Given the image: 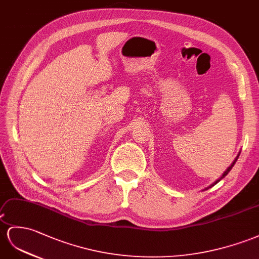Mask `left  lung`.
Instances as JSON below:
<instances>
[{
	"label": "left lung",
	"mask_w": 259,
	"mask_h": 259,
	"mask_svg": "<svg viewBox=\"0 0 259 259\" xmlns=\"http://www.w3.org/2000/svg\"><path fill=\"white\" fill-rule=\"evenodd\" d=\"M240 153H241V152H240ZM240 153H238V154H237V156H236V157H235V160H234V161H233V163H232V164H231V165H230V166H229V167H228V168H227V170H225V171H224V173H223V174H222V176H221V177H220V178H219V180H217V181H215V182H214V183H213V184H211V185H210V186H209V187H207V188H205V189H209V188H211V187H212V186H214V185H215V184H218V183H219V182H220V181H221V180H222V178H224V177H225V176H227V175H228V174H229V171H230V170H231V169H232V167H233V166H234V164H235V162H236V161H237V158H238V156H240Z\"/></svg>",
	"instance_id": "1"
}]
</instances>
